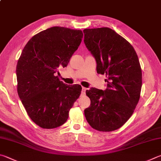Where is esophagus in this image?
Returning <instances> with one entry per match:
<instances>
[{
  "mask_svg": "<svg viewBox=\"0 0 161 161\" xmlns=\"http://www.w3.org/2000/svg\"><path fill=\"white\" fill-rule=\"evenodd\" d=\"M86 89L85 88V87H82V89H81V93H82V94H84L86 92Z\"/></svg>",
  "mask_w": 161,
  "mask_h": 161,
  "instance_id": "1",
  "label": "esophagus"
}]
</instances>
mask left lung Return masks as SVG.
Masks as SVG:
<instances>
[{
    "label": "left lung",
    "mask_w": 161,
    "mask_h": 161,
    "mask_svg": "<svg viewBox=\"0 0 161 161\" xmlns=\"http://www.w3.org/2000/svg\"><path fill=\"white\" fill-rule=\"evenodd\" d=\"M83 32L97 72L108 77L106 90H86L91 105L84 115L93 129L116 130L130 119L139 100L142 74L138 56L126 39L108 27L85 29Z\"/></svg>",
    "instance_id": "obj_1"
}]
</instances>
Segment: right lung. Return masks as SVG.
<instances>
[{
	"instance_id": "obj_1",
	"label": "right lung",
	"mask_w": 161,
	"mask_h": 161,
	"mask_svg": "<svg viewBox=\"0 0 161 161\" xmlns=\"http://www.w3.org/2000/svg\"><path fill=\"white\" fill-rule=\"evenodd\" d=\"M81 30L53 27L39 32L25 46L17 61V93L28 115L43 129L67 121L81 86L65 85L55 76L80 45Z\"/></svg>"
}]
</instances>
